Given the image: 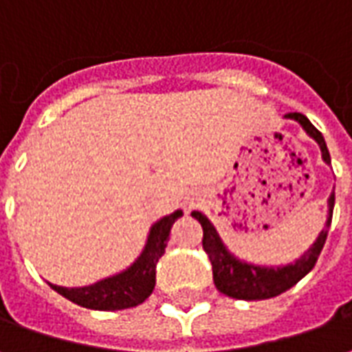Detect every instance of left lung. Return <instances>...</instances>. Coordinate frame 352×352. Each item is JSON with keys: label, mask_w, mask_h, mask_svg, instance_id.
<instances>
[{"label": "left lung", "mask_w": 352, "mask_h": 352, "mask_svg": "<svg viewBox=\"0 0 352 352\" xmlns=\"http://www.w3.org/2000/svg\"><path fill=\"white\" fill-rule=\"evenodd\" d=\"M285 118L294 120V122L302 126V130L320 148L322 162L330 166L332 160H330V153H328L324 138L309 122V118L303 116L302 113H288V115H285ZM333 201H336V192H332L330 198H328V214H326L324 228L318 232L317 239L311 243L309 249L303 252L300 258H296L294 262L279 265L252 264L249 260L239 258L237 254L230 251L228 245L222 241V237L219 236L213 222L209 221L201 211H192V217L204 228V241L201 243H204V251L207 252V256L211 260V265H213V280L217 290H221L222 294L236 298V300L252 302V300L275 298V296L287 292L288 288L294 287L298 280H302L313 270L318 254L324 247L326 236H328V230H330V222H332Z\"/></svg>", "instance_id": "1"}]
</instances>
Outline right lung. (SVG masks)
Segmentation results:
<instances>
[{
    "label": "right lung",
    "mask_w": 352,
    "mask_h": 352,
    "mask_svg": "<svg viewBox=\"0 0 352 352\" xmlns=\"http://www.w3.org/2000/svg\"><path fill=\"white\" fill-rule=\"evenodd\" d=\"M183 214V209H177L154 222L148 228L139 256L128 267L87 287H58L49 283L50 288L87 309L118 311L143 303L153 294L156 285V264L166 252L171 226Z\"/></svg>",
    "instance_id": "obj_1"
}]
</instances>
